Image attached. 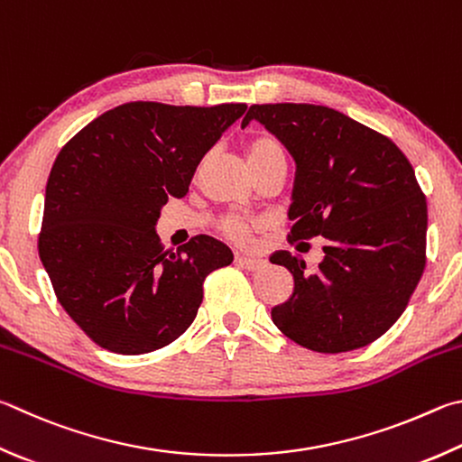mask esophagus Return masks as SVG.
<instances>
[{
    "instance_id": "34e87169",
    "label": "esophagus",
    "mask_w": 462,
    "mask_h": 462,
    "mask_svg": "<svg viewBox=\"0 0 462 462\" xmlns=\"http://www.w3.org/2000/svg\"><path fill=\"white\" fill-rule=\"evenodd\" d=\"M236 263H238L242 268H246V271H260V268L266 266V263H264L263 258H258V256H246V254H236Z\"/></svg>"
}]
</instances>
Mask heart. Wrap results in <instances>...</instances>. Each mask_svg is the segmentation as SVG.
I'll return each instance as SVG.
<instances>
[{
  "instance_id": "1",
  "label": "heart",
  "mask_w": 462,
  "mask_h": 462,
  "mask_svg": "<svg viewBox=\"0 0 462 462\" xmlns=\"http://www.w3.org/2000/svg\"><path fill=\"white\" fill-rule=\"evenodd\" d=\"M274 155H284V151H282V145L279 143V141L273 137H258L254 141H250L246 147V157H248L250 165L264 162V159L274 157ZM254 226H256V222L248 220V217L228 216L222 222V230L228 238L236 240V242H245L250 236V232L254 230Z\"/></svg>"
}]
</instances>
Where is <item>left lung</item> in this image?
I'll return each mask as SVG.
<instances>
[{
	"label": "left lung",
	"mask_w": 462,
	"mask_h": 462,
	"mask_svg": "<svg viewBox=\"0 0 462 462\" xmlns=\"http://www.w3.org/2000/svg\"><path fill=\"white\" fill-rule=\"evenodd\" d=\"M256 119L295 159L289 242L323 236L317 273L279 250L273 264L295 279L273 323L319 354L370 346L404 313L426 266V198L406 155L365 125L321 105H253Z\"/></svg>",
	"instance_id": "8db88e82"
}]
</instances>
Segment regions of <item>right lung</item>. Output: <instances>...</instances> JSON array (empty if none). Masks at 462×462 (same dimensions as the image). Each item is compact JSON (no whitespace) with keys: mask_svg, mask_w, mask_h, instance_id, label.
Masks as SVG:
<instances>
[{"mask_svg":"<svg viewBox=\"0 0 462 462\" xmlns=\"http://www.w3.org/2000/svg\"><path fill=\"white\" fill-rule=\"evenodd\" d=\"M245 111V103L137 100L97 116L60 149L38 253L64 311L97 346L123 356L170 346L196 319L206 276L234 260L206 234L163 250L155 224Z\"/></svg>","mask_w":462,"mask_h":462,"instance_id":"right-lung-1","label":"right lung"}]
</instances>
